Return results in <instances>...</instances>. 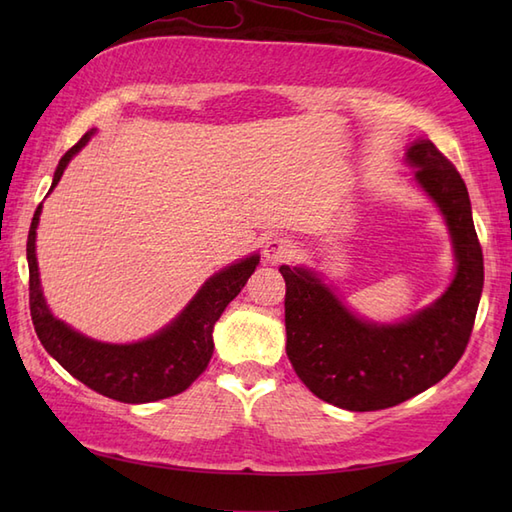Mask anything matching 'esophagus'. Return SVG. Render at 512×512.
Instances as JSON below:
<instances>
[{
    "label": "esophagus",
    "instance_id": "esophagus-1",
    "mask_svg": "<svg viewBox=\"0 0 512 512\" xmlns=\"http://www.w3.org/2000/svg\"><path fill=\"white\" fill-rule=\"evenodd\" d=\"M292 242L288 237H279V235H275V237H270V239H266V244H264V259L268 264H281V262H286L288 257H292Z\"/></svg>",
    "mask_w": 512,
    "mask_h": 512
}]
</instances>
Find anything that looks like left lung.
I'll use <instances>...</instances> for the list:
<instances>
[{"label":"left lung","instance_id":"left-lung-1","mask_svg":"<svg viewBox=\"0 0 512 512\" xmlns=\"http://www.w3.org/2000/svg\"><path fill=\"white\" fill-rule=\"evenodd\" d=\"M413 178L440 206L455 250V277L429 308L394 325L358 319L308 268L286 279V354L314 396L347 411L400 405L440 383L469 345L484 286V257L469 191L431 140L407 151Z\"/></svg>","mask_w":512,"mask_h":512}]
</instances>
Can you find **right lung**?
I'll use <instances>...</instances> for the list:
<instances>
[{"label":"right lung","instance_id":"right-lung-1","mask_svg":"<svg viewBox=\"0 0 512 512\" xmlns=\"http://www.w3.org/2000/svg\"><path fill=\"white\" fill-rule=\"evenodd\" d=\"M92 134L94 132H88L70 151H65L54 171L50 191L57 187L68 162L74 154H79ZM39 215L41 204L32 217L26 255L30 273V317L46 352L57 358L65 372H70L83 385L107 398L129 402V405L162 400L187 389L209 365L213 356V325L253 275L259 255H250L215 273L180 312V317L158 334L138 343L112 345L88 339L50 314L41 292L35 255Z\"/></svg>","mask_w":512,"mask_h":512}]
</instances>
